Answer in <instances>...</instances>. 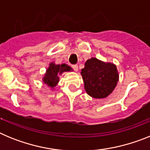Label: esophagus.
Returning <instances> with one entry per match:
<instances>
[{
    "label": "esophagus",
    "instance_id": "obj_1",
    "mask_svg": "<svg viewBox=\"0 0 150 150\" xmlns=\"http://www.w3.org/2000/svg\"><path fill=\"white\" fill-rule=\"evenodd\" d=\"M72 68L74 69V71H78V66L76 65V64H74V65H72Z\"/></svg>",
    "mask_w": 150,
    "mask_h": 150
}]
</instances>
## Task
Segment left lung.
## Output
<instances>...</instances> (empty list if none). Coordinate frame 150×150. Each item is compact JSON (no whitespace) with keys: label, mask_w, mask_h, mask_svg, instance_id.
Segmentation results:
<instances>
[{"label":"left lung","mask_w":150,"mask_h":150,"mask_svg":"<svg viewBox=\"0 0 150 150\" xmlns=\"http://www.w3.org/2000/svg\"><path fill=\"white\" fill-rule=\"evenodd\" d=\"M84 88L94 98H105L116 88L119 73L112 63H106L96 58L88 59L81 70Z\"/></svg>","instance_id":"8db88e82"}]
</instances>
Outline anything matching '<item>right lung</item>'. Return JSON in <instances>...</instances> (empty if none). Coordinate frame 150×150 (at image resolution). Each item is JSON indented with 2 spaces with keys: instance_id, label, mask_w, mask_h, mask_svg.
Here are the masks:
<instances>
[{
  "instance_id": "add662e5",
  "label": "right lung",
  "mask_w": 150,
  "mask_h": 150,
  "mask_svg": "<svg viewBox=\"0 0 150 150\" xmlns=\"http://www.w3.org/2000/svg\"><path fill=\"white\" fill-rule=\"evenodd\" d=\"M72 68L66 64H55L52 62L50 64L49 67L46 70V74L43 78V82L50 88H54L57 86L59 82V75L62 74L63 72L71 71Z\"/></svg>"
}]
</instances>
